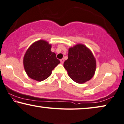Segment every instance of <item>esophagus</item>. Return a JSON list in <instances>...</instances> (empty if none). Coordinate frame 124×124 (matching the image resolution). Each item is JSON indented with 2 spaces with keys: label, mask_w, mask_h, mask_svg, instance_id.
Returning <instances> with one entry per match:
<instances>
[{
  "label": "esophagus",
  "mask_w": 124,
  "mask_h": 124,
  "mask_svg": "<svg viewBox=\"0 0 124 124\" xmlns=\"http://www.w3.org/2000/svg\"><path fill=\"white\" fill-rule=\"evenodd\" d=\"M60 61H61V64H63V62H64V59H61V60H60Z\"/></svg>",
  "instance_id": "esophagus-1"
}]
</instances>
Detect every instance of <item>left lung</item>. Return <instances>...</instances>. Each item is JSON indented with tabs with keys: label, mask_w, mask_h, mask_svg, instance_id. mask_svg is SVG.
<instances>
[{
	"label": "left lung",
	"mask_w": 124,
	"mask_h": 124,
	"mask_svg": "<svg viewBox=\"0 0 124 124\" xmlns=\"http://www.w3.org/2000/svg\"><path fill=\"white\" fill-rule=\"evenodd\" d=\"M63 66L72 80L82 84L90 80L95 75L96 61L88 47L78 44L69 49L68 59L65 61Z\"/></svg>",
	"instance_id": "8db88e82"
}]
</instances>
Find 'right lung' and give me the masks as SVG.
<instances>
[{"instance_id": "add662e5", "label": "right lung", "mask_w": 124, "mask_h": 124, "mask_svg": "<svg viewBox=\"0 0 124 124\" xmlns=\"http://www.w3.org/2000/svg\"><path fill=\"white\" fill-rule=\"evenodd\" d=\"M51 48L52 45L47 41L39 39L33 43L26 51L23 65L26 74L31 79L38 82L44 80L60 63Z\"/></svg>"}]
</instances>
